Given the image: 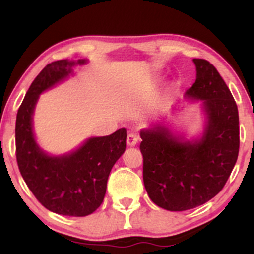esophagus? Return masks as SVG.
<instances>
[{"mask_svg": "<svg viewBox=\"0 0 254 254\" xmlns=\"http://www.w3.org/2000/svg\"><path fill=\"white\" fill-rule=\"evenodd\" d=\"M138 142V135L136 133H129L127 135V144L129 147H134Z\"/></svg>", "mask_w": 254, "mask_h": 254, "instance_id": "34e87169", "label": "esophagus"}]
</instances>
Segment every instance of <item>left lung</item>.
I'll return each mask as SVG.
<instances>
[{
	"instance_id": "obj_1",
	"label": "left lung",
	"mask_w": 254,
	"mask_h": 254,
	"mask_svg": "<svg viewBox=\"0 0 254 254\" xmlns=\"http://www.w3.org/2000/svg\"><path fill=\"white\" fill-rule=\"evenodd\" d=\"M195 83L185 96L203 100L208 124L200 141L183 142L164 126L141 130L143 182L149 197L170 211L192 209L223 189L239 152L238 109L216 68L193 59Z\"/></svg>"
}]
</instances>
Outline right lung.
Returning a JSON list of instances; mask_svg holds the SVG:
<instances>
[{
    "mask_svg": "<svg viewBox=\"0 0 254 254\" xmlns=\"http://www.w3.org/2000/svg\"><path fill=\"white\" fill-rule=\"evenodd\" d=\"M77 62L48 64L27 90L16 118V158L23 179L37 200L53 213L82 217L92 214L106 193L107 178L126 149L125 128L102 137H91L71 154L52 157L38 147L32 114L38 97L71 74Z\"/></svg>",
    "mask_w": 254,
    "mask_h": 254,
    "instance_id": "right-lung-1",
    "label": "right lung"
}]
</instances>
